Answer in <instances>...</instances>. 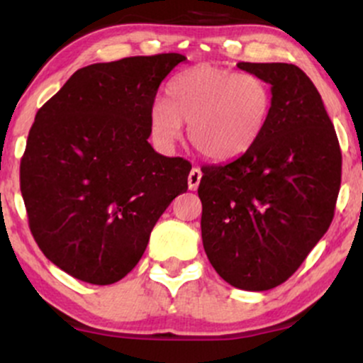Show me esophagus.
I'll use <instances>...</instances> for the list:
<instances>
[{
    "mask_svg": "<svg viewBox=\"0 0 363 363\" xmlns=\"http://www.w3.org/2000/svg\"><path fill=\"white\" fill-rule=\"evenodd\" d=\"M201 170H199L198 167H193L191 169V172H189V177H187V182H189V189L191 191H196L198 189V186H199V181H201Z\"/></svg>",
    "mask_w": 363,
    "mask_h": 363,
    "instance_id": "34e87169",
    "label": "esophagus"
}]
</instances>
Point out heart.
<instances>
[{"label":"heart","instance_id":"b5f03b06","mask_svg":"<svg viewBox=\"0 0 363 363\" xmlns=\"http://www.w3.org/2000/svg\"><path fill=\"white\" fill-rule=\"evenodd\" d=\"M167 104L157 101L150 128L162 148H172L187 123L191 145L210 160L225 162L254 147L268 124L273 95L256 74L199 65L169 82Z\"/></svg>","mask_w":363,"mask_h":363}]
</instances>
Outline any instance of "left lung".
I'll return each mask as SVG.
<instances>
[{
	"instance_id": "8db88e82",
	"label": "left lung",
	"mask_w": 363,
	"mask_h": 363,
	"mask_svg": "<svg viewBox=\"0 0 363 363\" xmlns=\"http://www.w3.org/2000/svg\"><path fill=\"white\" fill-rule=\"evenodd\" d=\"M237 66L272 85V114L249 152L201 169V237L225 281L262 291L289 280L328 232L341 150L318 89L298 66Z\"/></svg>"
}]
</instances>
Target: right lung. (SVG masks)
Here are the masks:
<instances>
[{"label":"right lung","mask_w":363,"mask_h":363,"mask_svg":"<svg viewBox=\"0 0 363 363\" xmlns=\"http://www.w3.org/2000/svg\"><path fill=\"white\" fill-rule=\"evenodd\" d=\"M177 52L95 62L40 107L20 162V191L37 245L62 272L91 285L119 281L191 164L148 143L160 83Z\"/></svg>","instance_id":"obj_1"}]
</instances>
